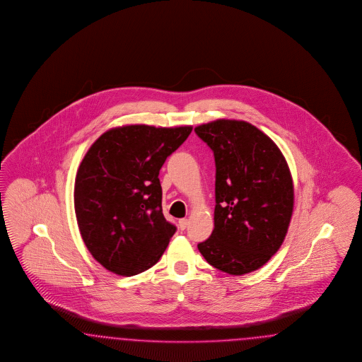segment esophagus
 Masks as SVG:
<instances>
[{
    "label": "esophagus",
    "instance_id": "34e87169",
    "mask_svg": "<svg viewBox=\"0 0 362 362\" xmlns=\"http://www.w3.org/2000/svg\"><path fill=\"white\" fill-rule=\"evenodd\" d=\"M188 225V219L186 218H183V219H179V228H180V230H185L186 228H187Z\"/></svg>",
    "mask_w": 362,
    "mask_h": 362
}]
</instances>
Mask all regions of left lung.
<instances>
[{"instance_id": "left-lung-1", "label": "left lung", "mask_w": 362, "mask_h": 362, "mask_svg": "<svg viewBox=\"0 0 362 362\" xmlns=\"http://www.w3.org/2000/svg\"><path fill=\"white\" fill-rule=\"evenodd\" d=\"M214 152V230L198 244L206 261L229 275L261 268L279 250L293 211V183L279 146L246 121L195 128Z\"/></svg>"}]
</instances>
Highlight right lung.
Returning a JSON list of instances; mask_svg holds the SVG:
<instances>
[{"label": "right lung", "instance_id": "obj_1", "mask_svg": "<svg viewBox=\"0 0 362 362\" xmlns=\"http://www.w3.org/2000/svg\"><path fill=\"white\" fill-rule=\"evenodd\" d=\"M191 130L125 125L88 148L75 177L74 207L85 245L107 271L141 274L168 246L176 228L163 216L160 168Z\"/></svg>", "mask_w": 362, "mask_h": 362}]
</instances>
